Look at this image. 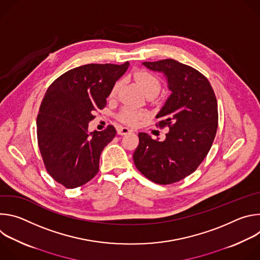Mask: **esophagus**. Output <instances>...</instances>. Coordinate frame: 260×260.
<instances>
[{
    "label": "esophagus",
    "instance_id": "34e87169",
    "mask_svg": "<svg viewBox=\"0 0 260 260\" xmlns=\"http://www.w3.org/2000/svg\"><path fill=\"white\" fill-rule=\"evenodd\" d=\"M118 135H121V136H123V135H127V134H129V133H132L133 131L131 129V128H128V127H125V126H120L119 128H118Z\"/></svg>",
    "mask_w": 260,
    "mask_h": 260
}]
</instances>
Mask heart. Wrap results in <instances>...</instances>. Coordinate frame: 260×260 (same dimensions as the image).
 <instances>
[{
	"label": "heart",
	"instance_id": "heart-1",
	"mask_svg": "<svg viewBox=\"0 0 260 260\" xmlns=\"http://www.w3.org/2000/svg\"><path fill=\"white\" fill-rule=\"evenodd\" d=\"M134 79L137 81V83L141 86L145 94L153 95L155 96L161 88V81L160 79L155 75V74L148 72L146 70H138L133 74ZM121 87V81H116L110 90V96H115L119 89ZM145 116V113L142 111L125 107L122 109L121 112L119 113V119L127 124H136L141 118Z\"/></svg>",
	"mask_w": 260,
	"mask_h": 260
}]
</instances>
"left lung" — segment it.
I'll return each instance as SVG.
<instances>
[{"label":"left lung","instance_id":"obj_1","mask_svg":"<svg viewBox=\"0 0 260 260\" xmlns=\"http://www.w3.org/2000/svg\"><path fill=\"white\" fill-rule=\"evenodd\" d=\"M143 64L168 80L172 93L156 126L170 129L162 142L140 133L134 162L150 181L172 184L192 174L210 151L218 127L217 100L209 80L187 64L172 58Z\"/></svg>","mask_w":260,"mask_h":260}]
</instances>
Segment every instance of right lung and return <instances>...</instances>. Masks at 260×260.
I'll use <instances>...</instances> for the list:
<instances>
[{"instance_id":"1","label":"right lung","mask_w":260,"mask_h":260,"mask_svg":"<svg viewBox=\"0 0 260 260\" xmlns=\"http://www.w3.org/2000/svg\"><path fill=\"white\" fill-rule=\"evenodd\" d=\"M128 64H84L66 72L48 87L37 117V137L48 174L64 187L82 186L98 174L101 153L116 129L109 125L88 133V122L106 107L111 87Z\"/></svg>"}]
</instances>
